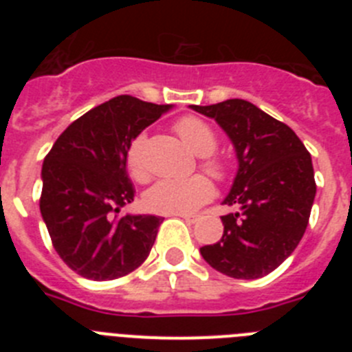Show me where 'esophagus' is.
Segmentation results:
<instances>
[{
  "label": "esophagus",
  "mask_w": 352,
  "mask_h": 352,
  "mask_svg": "<svg viewBox=\"0 0 352 352\" xmlns=\"http://www.w3.org/2000/svg\"><path fill=\"white\" fill-rule=\"evenodd\" d=\"M176 217H182V219L185 220V222H188V223H194L195 220H197V217H195V214H183V213H179V214H176Z\"/></svg>",
  "instance_id": "1"
}]
</instances>
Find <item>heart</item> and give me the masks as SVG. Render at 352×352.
I'll list each match as a JSON object with an SVG mask.
<instances>
[{"label": "heart", "instance_id": "heart-1", "mask_svg": "<svg viewBox=\"0 0 352 352\" xmlns=\"http://www.w3.org/2000/svg\"><path fill=\"white\" fill-rule=\"evenodd\" d=\"M179 138L183 139L192 151L197 155H210L217 148V138L211 126L206 121L199 120L195 116H185L176 121L174 125ZM144 146L146 135L139 133L138 138H133L126 149V166L135 179L148 178V166L144 158ZM204 167L210 170L214 178H222L223 166L219 160L206 158ZM213 183L201 174H195L190 178H164L158 179L151 188L144 194V204L148 210L155 213L164 214H179L195 211L199 206H203L213 197Z\"/></svg>", "mask_w": 352, "mask_h": 352}]
</instances>
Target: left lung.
Here are the masks:
<instances>
[{"instance_id": "left-lung-1", "label": "left lung", "mask_w": 352, "mask_h": 352, "mask_svg": "<svg viewBox=\"0 0 352 352\" xmlns=\"http://www.w3.org/2000/svg\"><path fill=\"white\" fill-rule=\"evenodd\" d=\"M219 123L238 160L222 204L220 241L201 248L211 268L232 278H261L278 268L303 238L316 197L312 158L285 123L241 98L190 105Z\"/></svg>"}]
</instances>
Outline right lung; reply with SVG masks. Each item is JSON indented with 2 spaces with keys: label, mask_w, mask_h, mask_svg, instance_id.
<instances>
[{
  "label": "right lung",
  "mask_w": 352,
  "mask_h": 352,
  "mask_svg": "<svg viewBox=\"0 0 352 352\" xmlns=\"http://www.w3.org/2000/svg\"><path fill=\"white\" fill-rule=\"evenodd\" d=\"M173 105L121 95L76 120L42 166L40 213L58 256L89 280H113L139 268L164 222L120 214L133 201L126 149Z\"/></svg>",
  "instance_id": "1"
}]
</instances>
